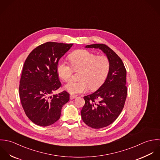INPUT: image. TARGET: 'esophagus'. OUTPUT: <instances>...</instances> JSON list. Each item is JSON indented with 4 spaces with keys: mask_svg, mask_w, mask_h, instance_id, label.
<instances>
[{
    "mask_svg": "<svg viewBox=\"0 0 160 160\" xmlns=\"http://www.w3.org/2000/svg\"><path fill=\"white\" fill-rule=\"evenodd\" d=\"M75 98H77V96H75V95H70V99H75Z\"/></svg>",
    "mask_w": 160,
    "mask_h": 160,
    "instance_id": "esophagus-1",
    "label": "esophagus"
}]
</instances>
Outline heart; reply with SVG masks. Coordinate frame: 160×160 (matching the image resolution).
I'll use <instances>...</instances> for the list:
<instances>
[{
  "mask_svg": "<svg viewBox=\"0 0 160 160\" xmlns=\"http://www.w3.org/2000/svg\"><path fill=\"white\" fill-rule=\"evenodd\" d=\"M70 65L60 60L57 65V73L60 78L68 81L73 70L78 72V81H70L65 85V89L72 95L86 92L90 88L95 90L106 81L110 70V61L104 55L96 56L86 49L72 52L68 56Z\"/></svg>",
  "mask_w": 160,
  "mask_h": 160,
  "instance_id": "heart-1",
  "label": "heart"
}]
</instances>
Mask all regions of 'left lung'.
I'll list each match as a JSON object with an SVG mask.
<instances>
[{
    "mask_svg": "<svg viewBox=\"0 0 160 160\" xmlns=\"http://www.w3.org/2000/svg\"><path fill=\"white\" fill-rule=\"evenodd\" d=\"M99 48L110 61V70L104 83L95 93L84 96L81 111L83 121L89 127L101 128L111 124L122 112L128 95L126 69L118 55L104 44L86 46Z\"/></svg>",
    "mask_w": 160,
    "mask_h": 160,
    "instance_id": "8db88e82",
    "label": "left lung"
}]
</instances>
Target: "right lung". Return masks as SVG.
<instances>
[{"label":"right lung","mask_w":160,"mask_h":160,"mask_svg":"<svg viewBox=\"0 0 160 160\" xmlns=\"http://www.w3.org/2000/svg\"><path fill=\"white\" fill-rule=\"evenodd\" d=\"M73 44L47 42L30 53L23 65L19 85L21 103L27 116L36 125L46 127L58 121L62 106L69 100L61 86L57 65Z\"/></svg>","instance_id":"right-lung-1"}]
</instances>
